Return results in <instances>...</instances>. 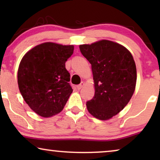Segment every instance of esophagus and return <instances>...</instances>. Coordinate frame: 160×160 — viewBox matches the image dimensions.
<instances>
[{
  "label": "esophagus",
  "instance_id": "1",
  "mask_svg": "<svg viewBox=\"0 0 160 160\" xmlns=\"http://www.w3.org/2000/svg\"><path fill=\"white\" fill-rule=\"evenodd\" d=\"M84 85H85V83H84V82H81V84H78V86L76 87H77V89H78V90H79V89H82V87L84 86Z\"/></svg>",
  "mask_w": 160,
  "mask_h": 160
}]
</instances>
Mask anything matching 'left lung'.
I'll return each mask as SVG.
<instances>
[{
    "mask_svg": "<svg viewBox=\"0 0 160 160\" xmlns=\"http://www.w3.org/2000/svg\"><path fill=\"white\" fill-rule=\"evenodd\" d=\"M92 65L95 96L87 102L89 113L108 120L123 110L136 86L137 71L130 52L119 43L100 40L79 46Z\"/></svg>",
    "mask_w": 160,
    "mask_h": 160,
    "instance_id": "left-lung-1",
    "label": "left lung"
}]
</instances>
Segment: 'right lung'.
<instances>
[{
    "instance_id": "1",
    "label": "right lung",
    "mask_w": 160,
    "mask_h": 160,
    "mask_svg": "<svg viewBox=\"0 0 160 160\" xmlns=\"http://www.w3.org/2000/svg\"><path fill=\"white\" fill-rule=\"evenodd\" d=\"M73 45L45 42L29 50L19 63V92L30 108L48 118L64 108L73 92L65 62L73 53Z\"/></svg>"
}]
</instances>
